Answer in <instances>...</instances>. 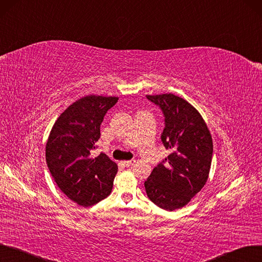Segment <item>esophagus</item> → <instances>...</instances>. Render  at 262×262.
Wrapping results in <instances>:
<instances>
[{
	"instance_id": "34e87169",
	"label": "esophagus",
	"mask_w": 262,
	"mask_h": 262,
	"mask_svg": "<svg viewBox=\"0 0 262 262\" xmlns=\"http://www.w3.org/2000/svg\"><path fill=\"white\" fill-rule=\"evenodd\" d=\"M135 163V160H127V161H121V164L124 166H131Z\"/></svg>"
}]
</instances>
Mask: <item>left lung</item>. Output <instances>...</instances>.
I'll list each match as a JSON object with an SVG mask.
<instances>
[{"label": "left lung", "mask_w": 262, "mask_h": 262, "mask_svg": "<svg viewBox=\"0 0 262 262\" xmlns=\"http://www.w3.org/2000/svg\"><path fill=\"white\" fill-rule=\"evenodd\" d=\"M146 97L164 115L161 141L171 154L165 164L152 170L145 189L156 205L174 211L187 205L204 187L212 163V135L201 114L183 98L173 93Z\"/></svg>", "instance_id": "1"}]
</instances>
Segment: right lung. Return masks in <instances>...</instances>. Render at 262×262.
I'll use <instances>...</instances> for the list:
<instances>
[{
	"label": "right lung",
	"instance_id": "add662e5",
	"mask_svg": "<svg viewBox=\"0 0 262 262\" xmlns=\"http://www.w3.org/2000/svg\"><path fill=\"white\" fill-rule=\"evenodd\" d=\"M117 97L90 95L62 113L46 143V162L61 191L88 207L110 195L118 166L101 152L91 155L100 139V125Z\"/></svg>",
	"mask_w": 262,
	"mask_h": 262
}]
</instances>
